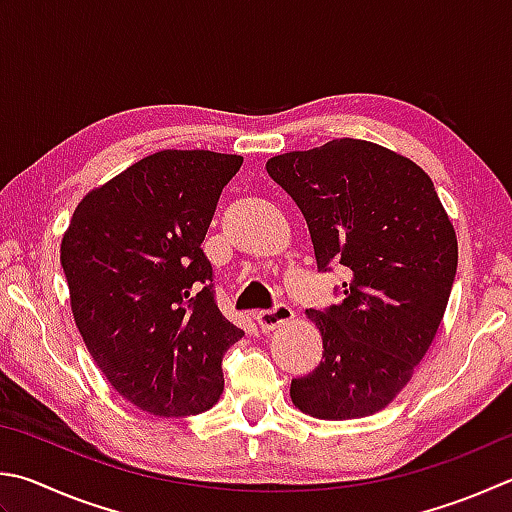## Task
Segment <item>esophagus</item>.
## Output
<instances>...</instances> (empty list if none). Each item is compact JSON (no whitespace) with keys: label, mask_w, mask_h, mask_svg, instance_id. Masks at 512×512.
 <instances>
[{"label":"esophagus","mask_w":512,"mask_h":512,"mask_svg":"<svg viewBox=\"0 0 512 512\" xmlns=\"http://www.w3.org/2000/svg\"><path fill=\"white\" fill-rule=\"evenodd\" d=\"M293 318H295V313H293V309L288 304H275L273 309H266V311H257L255 313V320H257L259 327H262L264 333L273 331L277 327H282V324L291 322Z\"/></svg>","instance_id":"34e87169"}]
</instances>
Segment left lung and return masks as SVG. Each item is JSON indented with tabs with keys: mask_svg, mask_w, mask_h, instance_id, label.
Listing matches in <instances>:
<instances>
[{
	"mask_svg": "<svg viewBox=\"0 0 512 512\" xmlns=\"http://www.w3.org/2000/svg\"><path fill=\"white\" fill-rule=\"evenodd\" d=\"M266 172L302 210L318 271H347L338 304L306 311L324 353L291 380L293 403L327 421L376 414L430 349L457 275L439 194L416 163L358 138L273 156Z\"/></svg>",
	"mask_w": 512,
	"mask_h": 512,
	"instance_id": "8db88e82",
	"label": "left lung"
}]
</instances>
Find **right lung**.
Masks as SVG:
<instances>
[{"mask_svg":"<svg viewBox=\"0 0 512 512\" xmlns=\"http://www.w3.org/2000/svg\"><path fill=\"white\" fill-rule=\"evenodd\" d=\"M237 154L163 150L89 192L60 262L80 336L143 412L190 416L224 392L221 360L244 336L221 315L201 248Z\"/></svg>","mask_w":512,"mask_h":512,"instance_id":"obj_1","label":"right lung"}]
</instances>
